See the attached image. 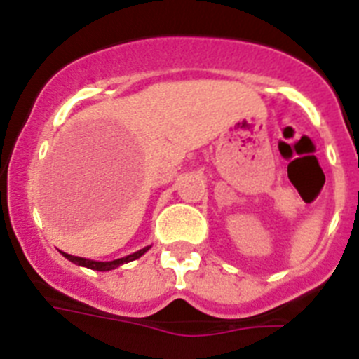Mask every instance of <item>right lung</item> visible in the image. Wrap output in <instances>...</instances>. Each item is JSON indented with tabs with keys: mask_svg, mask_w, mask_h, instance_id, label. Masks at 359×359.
Instances as JSON below:
<instances>
[{
	"mask_svg": "<svg viewBox=\"0 0 359 359\" xmlns=\"http://www.w3.org/2000/svg\"><path fill=\"white\" fill-rule=\"evenodd\" d=\"M151 248V246H145V248L138 250V252L131 253V255L128 257H122V259H116V261H109V262H98V261H90V259H84V257H75V255H69V253H62V255L68 259V261H72L73 264H79V266H84V268H90V269H95V271H109V269H115L118 268L120 264H126V262H131L135 261V259H140L142 255H144L147 250Z\"/></svg>",
	"mask_w": 359,
	"mask_h": 359,
	"instance_id": "obj_1",
	"label": "right lung"
}]
</instances>
